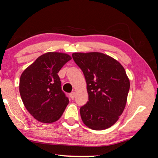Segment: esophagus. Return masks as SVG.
<instances>
[{
  "instance_id": "34e87169",
  "label": "esophagus",
  "mask_w": 158,
  "mask_h": 158,
  "mask_svg": "<svg viewBox=\"0 0 158 158\" xmlns=\"http://www.w3.org/2000/svg\"><path fill=\"white\" fill-rule=\"evenodd\" d=\"M75 93L74 92H72V93H70V94H69V97L71 98V99H72V100H74V98H75Z\"/></svg>"
}]
</instances>
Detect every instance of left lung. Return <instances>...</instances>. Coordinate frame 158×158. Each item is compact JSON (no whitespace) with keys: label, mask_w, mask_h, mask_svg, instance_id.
I'll use <instances>...</instances> for the list:
<instances>
[{"label":"left lung","mask_w":158,"mask_h":158,"mask_svg":"<svg viewBox=\"0 0 158 158\" xmlns=\"http://www.w3.org/2000/svg\"><path fill=\"white\" fill-rule=\"evenodd\" d=\"M74 62L83 72L89 101L80 108L84 124L94 130L112 127L126 106L130 82L119 62L102 52H74Z\"/></svg>","instance_id":"left-lung-1"}]
</instances>
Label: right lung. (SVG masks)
<instances>
[{
	"label": "right lung",
	"mask_w": 158,
	"mask_h": 158,
	"mask_svg": "<svg viewBox=\"0 0 158 158\" xmlns=\"http://www.w3.org/2000/svg\"><path fill=\"white\" fill-rule=\"evenodd\" d=\"M72 59L68 54L48 52L24 70L19 94L26 109L38 121L52 123L60 118L69 103L61 89L60 70Z\"/></svg>",
	"instance_id": "1"
}]
</instances>
